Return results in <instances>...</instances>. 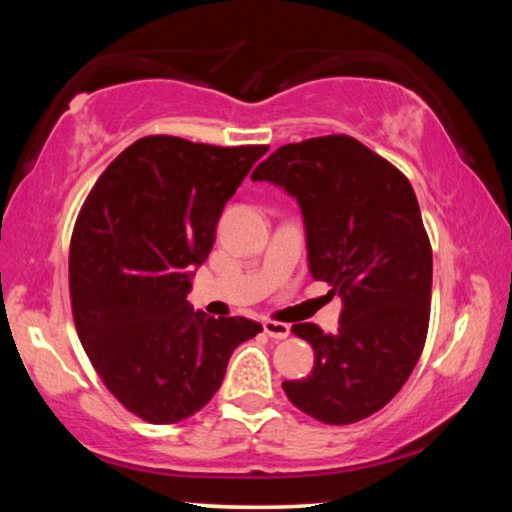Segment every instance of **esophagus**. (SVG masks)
Returning <instances> with one entry per match:
<instances>
[{
    "label": "esophagus",
    "instance_id": "1",
    "mask_svg": "<svg viewBox=\"0 0 512 512\" xmlns=\"http://www.w3.org/2000/svg\"><path fill=\"white\" fill-rule=\"evenodd\" d=\"M264 332L271 336V339L282 341V339H287V336H289V325L287 323H277V320H266Z\"/></svg>",
    "mask_w": 512,
    "mask_h": 512
}]
</instances>
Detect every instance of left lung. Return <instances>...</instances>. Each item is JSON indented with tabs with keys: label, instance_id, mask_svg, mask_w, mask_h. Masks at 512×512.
Masks as SVG:
<instances>
[{
	"label": "left lung",
	"instance_id": "1",
	"mask_svg": "<svg viewBox=\"0 0 512 512\" xmlns=\"http://www.w3.org/2000/svg\"><path fill=\"white\" fill-rule=\"evenodd\" d=\"M250 178L298 198L309 271L343 298L336 334L291 327L314 348V370L284 393L318 422L368 418L400 393L427 341L433 257L409 178L350 135L284 144Z\"/></svg>",
	"mask_w": 512,
	"mask_h": 512
}]
</instances>
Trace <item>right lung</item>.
<instances>
[{"mask_svg":"<svg viewBox=\"0 0 512 512\" xmlns=\"http://www.w3.org/2000/svg\"><path fill=\"white\" fill-rule=\"evenodd\" d=\"M264 144L214 146L149 135L112 160L76 216L69 300L94 370L119 404L151 424L189 418L219 391L255 320L194 314L189 271Z\"/></svg>","mask_w":512,"mask_h":512,"instance_id":"1","label":"right lung"}]
</instances>
